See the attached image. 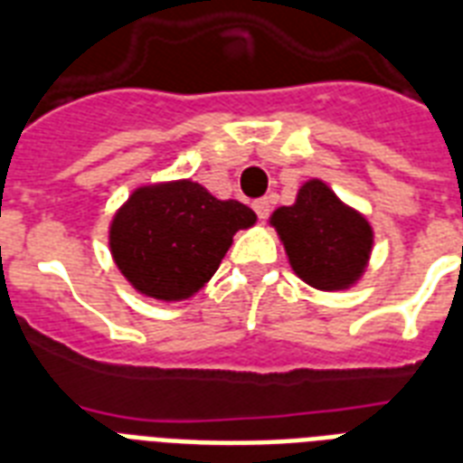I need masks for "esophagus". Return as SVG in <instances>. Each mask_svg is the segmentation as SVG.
<instances>
[{"mask_svg":"<svg viewBox=\"0 0 463 463\" xmlns=\"http://www.w3.org/2000/svg\"><path fill=\"white\" fill-rule=\"evenodd\" d=\"M254 213L260 216V221H264V218H269V213H271V202H269L267 196L264 199H257V202L252 203Z\"/></svg>","mask_w":463,"mask_h":463,"instance_id":"esophagus-1","label":"esophagus"}]
</instances>
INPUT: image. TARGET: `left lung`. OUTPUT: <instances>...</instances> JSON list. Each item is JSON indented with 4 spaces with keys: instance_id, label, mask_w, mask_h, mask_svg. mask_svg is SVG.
Listing matches in <instances>:
<instances>
[{
    "instance_id": "left-lung-1",
    "label": "left lung",
    "mask_w": 463,
    "mask_h": 463,
    "mask_svg": "<svg viewBox=\"0 0 463 463\" xmlns=\"http://www.w3.org/2000/svg\"><path fill=\"white\" fill-rule=\"evenodd\" d=\"M281 238L293 271L317 290L351 288L373 252L367 218L345 206L322 180L305 182L293 206L269 218Z\"/></svg>"
}]
</instances>
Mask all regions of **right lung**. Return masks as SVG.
Returning a JSON list of instances; mask_svg holds the SVG:
<instances>
[{"label":"right lung","mask_w":463,"mask_h":463,"mask_svg":"<svg viewBox=\"0 0 463 463\" xmlns=\"http://www.w3.org/2000/svg\"><path fill=\"white\" fill-rule=\"evenodd\" d=\"M257 216L235 199H216L199 182L134 189L110 223V252L141 296L184 300L216 274L232 235Z\"/></svg>","instance_id":"obj_1"}]
</instances>
